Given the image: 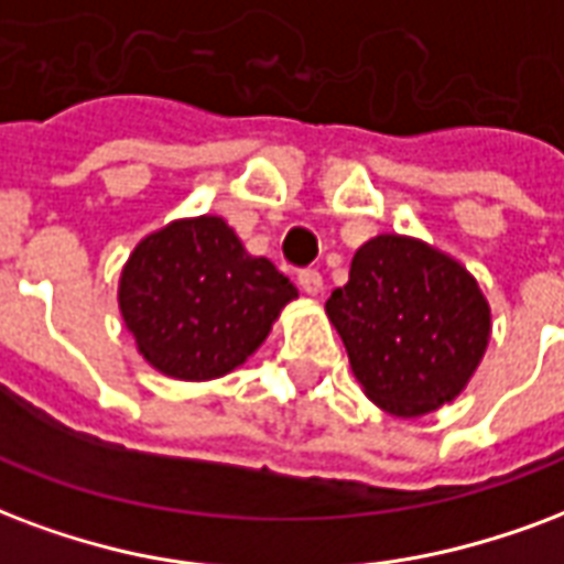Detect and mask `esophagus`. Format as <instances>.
<instances>
[{
	"instance_id": "obj_1",
	"label": "esophagus",
	"mask_w": 564,
	"mask_h": 564,
	"mask_svg": "<svg viewBox=\"0 0 564 564\" xmlns=\"http://www.w3.org/2000/svg\"><path fill=\"white\" fill-rule=\"evenodd\" d=\"M299 286H302L304 293L307 295H319L323 293V274H319V269H299Z\"/></svg>"
}]
</instances>
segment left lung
Masks as SVG:
<instances>
[{"instance_id": "1", "label": "left lung", "mask_w": 564, "mask_h": 564, "mask_svg": "<svg viewBox=\"0 0 564 564\" xmlns=\"http://www.w3.org/2000/svg\"><path fill=\"white\" fill-rule=\"evenodd\" d=\"M325 311L367 398L403 419L457 398L490 340V307L473 274L403 236L361 245Z\"/></svg>"}]
</instances>
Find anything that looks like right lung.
Returning a JSON list of instances; mask_svg holds the SVG:
<instances>
[{"mask_svg": "<svg viewBox=\"0 0 564 564\" xmlns=\"http://www.w3.org/2000/svg\"><path fill=\"white\" fill-rule=\"evenodd\" d=\"M295 286L250 257L220 218L170 224L137 245L119 307L145 361L176 379H215L265 340Z\"/></svg>", "mask_w": 564, "mask_h": 564, "instance_id": "right-lung-1", "label": "right lung"}]
</instances>
